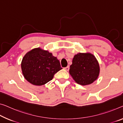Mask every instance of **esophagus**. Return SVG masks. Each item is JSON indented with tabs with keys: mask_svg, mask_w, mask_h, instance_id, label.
Returning <instances> with one entry per match:
<instances>
[{
	"mask_svg": "<svg viewBox=\"0 0 123 123\" xmlns=\"http://www.w3.org/2000/svg\"><path fill=\"white\" fill-rule=\"evenodd\" d=\"M64 69H65V70H67V71H69V66H68V67H65V68H64Z\"/></svg>",
	"mask_w": 123,
	"mask_h": 123,
	"instance_id": "obj_1",
	"label": "esophagus"
}]
</instances>
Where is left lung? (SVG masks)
<instances>
[{"label": "left lung", "mask_w": 123, "mask_h": 123, "mask_svg": "<svg viewBox=\"0 0 123 123\" xmlns=\"http://www.w3.org/2000/svg\"><path fill=\"white\" fill-rule=\"evenodd\" d=\"M99 65L90 53H79L75 55L69 73L77 84L82 86L91 84L99 76Z\"/></svg>", "instance_id": "8db88e82"}]
</instances>
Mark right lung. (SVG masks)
<instances>
[{
	"label": "right lung",
	"mask_w": 123,
	"mask_h": 123,
	"mask_svg": "<svg viewBox=\"0 0 123 123\" xmlns=\"http://www.w3.org/2000/svg\"><path fill=\"white\" fill-rule=\"evenodd\" d=\"M21 67L25 79L36 86L47 84L62 69L57 58L41 48L28 52L22 58Z\"/></svg>",
	"instance_id": "right-lung-1"
}]
</instances>
